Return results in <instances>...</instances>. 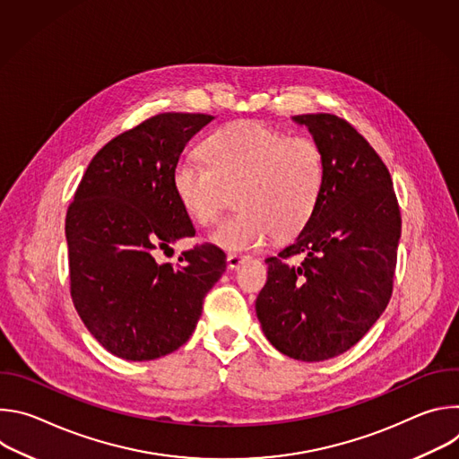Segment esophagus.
Masks as SVG:
<instances>
[{
  "mask_svg": "<svg viewBox=\"0 0 459 459\" xmlns=\"http://www.w3.org/2000/svg\"><path fill=\"white\" fill-rule=\"evenodd\" d=\"M247 259H248V255H243V254H238V252H230L227 255V265H229V269H236Z\"/></svg>",
  "mask_w": 459,
  "mask_h": 459,
  "instance_id": "34e87169",
  "label": "esophagus"
}]
</instances>
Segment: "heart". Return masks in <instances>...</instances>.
Segmentation results:
<instances>
[{"instance_id":"b5f03b06","label":"heart","mask_w":459,"mask_h":459,"mask_svg":"<svg viewBox=\"0 0 459 459\" xmlns=\"http://www.w3.org/2000/svg\"><path fill=\"white\" fill-rule=\"evenodd\" d=\"M205 163L179 160L172 186L183 209L202 225L214 223L238 194L236 216L211 239L227 250L289 238L312 216L323 185V156L308 138L257 121L227 125L202 145Z\"/></svg>"}]
</instances>
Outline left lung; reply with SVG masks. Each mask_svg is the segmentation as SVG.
I'll return each mask as SVG.
<instances>
[{"label":"left lung","instance_id":"8db88e82","mask_svg":"<svg viewBox=\"0 0 459 459\" xmlns=\"http://www.w3.org/2000/svg\"><path fill=\"white\" fill-rule=\"evenodd\" d=\"M323 156V185L296 241L267 257L255 299L267 340L285 356L323 361L347 352L377 321L394 281L402 216L388 169L334 114L292 117ZM303 255L299 266L287 264Z\"/></svg>","mask_w":459,"mask_h":459}]
</instances>
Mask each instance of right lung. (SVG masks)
I'll use <instances>...</instances> for the list:
<instances>
[{
  "instance_id": "add662e5",
  "label": "right lung",
  "mask_w": 459,
  "mask_h": 459,
  "mask_svg": "<svg viewBox=\"0 0 459 459\" xmlns=\"http://www.w3.org/2000/svg\"><path fill=\"white\" fill-rule=\"evenodd\" d=\"M209 114L165 112L110 140L89 163L67 211L71 296L89 333L110 354L149 361L179 349L204 298L227 269L204 243L179 264L156 254L195 234L172 186V170Z\"/></svg>"
}]
</instances>
